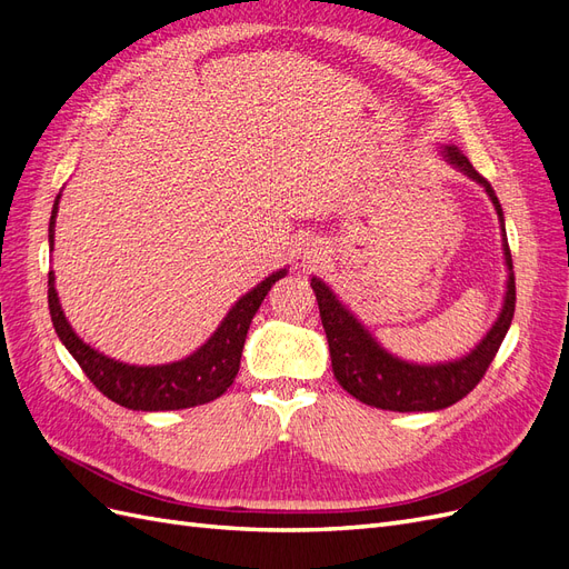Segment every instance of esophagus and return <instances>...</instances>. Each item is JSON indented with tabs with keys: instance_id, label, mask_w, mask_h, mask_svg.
<instances>
[{
	"instance_id": "obj_1",
	"label": "esophagus",
	"mask_w": 569,
	"mask_h": 569,
	"mask_svg": "<svg viewBox=\"0 0 569 569\" xmlns=\"http://www.w3.org/2000/svg\"><path fill=\"white\" fill-rule=\"evenodd\" d=\"M303 263H311V266H318L322 263L327 258V244L322 242V239L318 237H306L301 242V249H299Z\"/></svg>"
}]
</instances>
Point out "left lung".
I'll use <instances>...</instances> for the list:
<instances>
[{
    "instance_id": "1",
    "label": "left lung",
    "mask_w": 569,
    "mask_h": 569,
    "mask_svg": "<svg viewBox=\"0 0 569 569\" xmlns=\"http://www.w3.org/2000/svg\"><path fill=\"white\" fill-rule=\"evenodd\" d=\"M441 157L453 168H458L462 176H468L479 187H485V192L496 209L498 222H501V247L508 270L503 303L501 311H498V318L489 327V332L475 343L470 353L453 360H443V363H412V360L393 356L353 316L351 308L341 303L330 284H325L320 278H311L327 343H330L332 372L337 382L353 399L382 410L432 412L458 403L485 377L496 351L501 349L515 316V274L501 201H498L489 180L477 173L468 157H462L458 147H441Z\"/></svg>"
}]
</instances>
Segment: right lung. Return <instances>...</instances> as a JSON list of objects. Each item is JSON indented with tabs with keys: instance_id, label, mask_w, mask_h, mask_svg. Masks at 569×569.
Masks as SVG:
<instances>
[{
	"instance_id": "obj_1",
	"label": "right lung",
	"mask_w": 569,
	"mask_h": 569,
	"mask_svg": "<svg viewBox=\"0 0 569 569\" xmlns=\"http://www.w3.org/2000/svg\"><path fill=\"white\" fill-rule=\"evenodd\" d=\"M59 199L61 194H57L54 209H51L49 218V249H54ZM284 274L287 268L268 274L263 282H258L244 297L234 301L228 316L216 327V332L194 353L163 366H130L123 363V360L99 353L90 343H84L63 316L54 287V270H49L47 297L51 322H54L61 343L107 399L130 410H180L216 401L218 396L230 389L239 372V358H242L249 325L272 284L282 280Z\"/></svg>"
}]
</instances>
